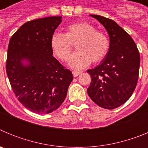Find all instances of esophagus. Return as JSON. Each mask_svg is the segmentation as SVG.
<instances>
[{"label": "esophagus", "instance_id": "esophagus-1", "mask_svg": "<svg viewBox=\"0 0 148 148\" xmlns=\"http://www.w3.org/2000/svg\"><path fill=\"white\" fill-rule=\"evenodd\" d=\"M81 74V72L78 71H73V75L74 77H77L78 75H79Z\"/></svg>", "mask_w": 148, "mask_h": 148}]
</instances>
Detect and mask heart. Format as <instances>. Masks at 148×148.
Segmentation results:
<instances>
[{
	"instance_id": "obj_1",
	"label": "heart",
	"mask_w": 148,
	"mask_h": 148,
	"mask_svg": "<svg viewBox=\"0 0 148 148\" xmlns=\"http://www.w3.org/2000/svg\"><path fill=\"white\" fill-rule=\"evenodd\" d=\"M73 44H77L78 52L71 56L68 64L73 70H81L91 61H102L108 53L110 42L105 33L97 31L95 27L87 22L70 24L66 33L55 32L50 39L52 50L62 61L69 59Z\"/></svg>"
}]
</instances>
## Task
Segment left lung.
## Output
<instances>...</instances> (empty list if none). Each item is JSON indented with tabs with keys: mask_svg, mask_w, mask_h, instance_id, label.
<instances>
[{
	"mask_svg": "<svg viewBox=\"0 0 148 148\" xmlns=\"http://www.w3.org/2000/svg\"><path fill=\"white\" fill-rule=\"evenodd\" d=\"M90 16L104 26L110 46L100 64L87 70L91 76L87 93L101 108L115 109L130 99L136 87L140 56L130 35L114 21L98 15Z\"/></svg>",
	"mask_w": 148,
	"mask_h": 148,
	"instance_id": "1",
	"label": "left lung"
}]
</instances>
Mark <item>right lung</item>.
<instances>
[{"mask_svg": "<svg viewBox=\"0 0 148 148\" xmlns=\"http://www.w3.org/2000/svg\"><path fill=\"white\" fill-rule=\"evenodd\" d=\"M61 16L28 21L9 43L6 70L18 101L29 110L47 114L58 109L73 81L70 70L53 56L50 39Z\"/></svg>", "mask_w": 148, "mask_h": 148, "instance_id": "obj_1", "label": "right lung"}]
</instances>
